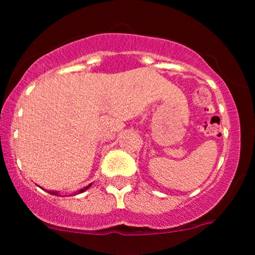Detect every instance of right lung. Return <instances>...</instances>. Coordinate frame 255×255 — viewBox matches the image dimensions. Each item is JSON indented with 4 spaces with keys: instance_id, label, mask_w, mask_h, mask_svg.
I'll list each match as a JSON object with an SVG mask.
<instances>
[{
    "instance_id": "add662e5",
    "label": "right lung",
    "mask_w": 255,
    "mask_h": 255,
    "mask_svg": "<svg viewBox=\"0 0 255 255\" xmlns=\"http://www.w3.org/2000/svg\"><path fill=\"white\" fill-rule=\"evenodd\" d=\"M91 184H92V183H91ZM91 184H89V186H86V187H85V188H81L80 191H78V192H75V193H72V194L75 195V194H77V193H78V194H80V193L85 192L87 188H89V187H91ZM49 193H50V194H54V195H60V197H61V194H60V193H58L57 191H49ZM72 194H71V195H72Z\"/></svg>"
}]
</instances>
